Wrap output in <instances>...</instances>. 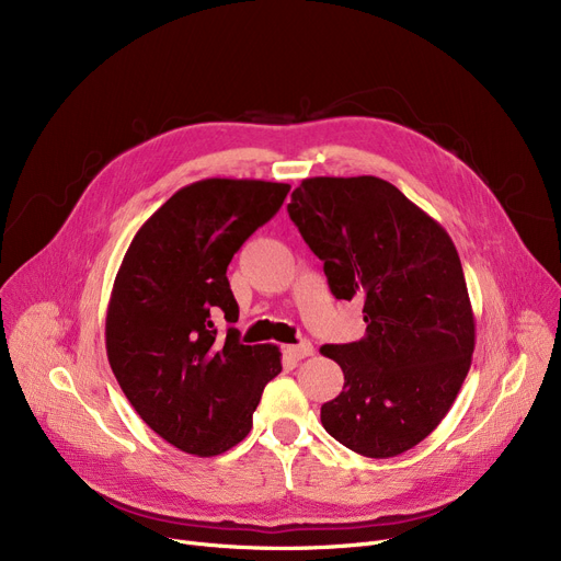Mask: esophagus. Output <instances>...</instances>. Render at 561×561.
I'll return each mask as SVG.
<instances>
[{"instance_id": "1", "label": "esophagus", "mask_w": 561, "mask_h": 561, "mask_svg": "<svg viewBox=\"0 0 561 561\" xmlns=\"http://www.w3.org/2000/svg\"><path fill=\"white\" fill-rule=\"evenodd\" d=\"M282 352L288 362H300V359H307L313 355V345L309 341H302L298 345H284Z\"/></svg>"}]
</instances>
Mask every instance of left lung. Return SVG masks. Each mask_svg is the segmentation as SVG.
I'll return each instance as SVG.
<instances>
[{"instance_id":"8db88e82","label":"left lung","mask_w":561,"mask_h":561,"mask_svg":"<svg viewBox=\"0 0 561 561\" xmlns=\"http://www.w3.org/2000/svg\"><path fill=\"white\" fill-rule=\"evenodd\" d=\"M288 216L366 334L322 345L343 391L320 407L339 444L370 459L419 446L446 419L476 350V318L448 231L379 176H311Z\"/></svg>"}]
</instances>
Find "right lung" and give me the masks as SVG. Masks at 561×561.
Segmentation results:
<instances>
[{
  "label": "right lung",
  "instance_id": "1",
  "mask_svg": "<svg viewBox=\"0 0 561 561\" xmlns=\"http://www.w3.org/2000/svg\"><path fill=\"white\" fill-rule=\"evenodd\" d=\"M288 184L202 180L176 191L136 231L106 309V355L138 416L197 457L233 448L252 430L263 387L282 373L277 345L218 334L239 320L227 265L284 204Z\"/></svg>",
  "mask_w": 561,
  "mask_h": 561
}]
</instances>
